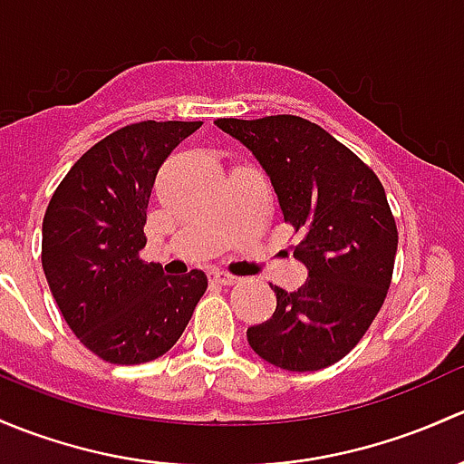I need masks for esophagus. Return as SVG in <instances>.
<instances>
[{"label":"esophagus","instance_id":"34e87169","mask_svg":"<svg viewBox=\"0 0 464 464\" xmlns=\"http://www.w3.org/2000/svg\"><path fill=\"white\" fill-rule=\"evenodd\" d=\"M209 279H212L214 284L232 285V284H237L238 276H234V275H230V272H223V270H212L209 272Z\"/></svg>","mask_w":464,"mask_h":464}]
</instances>
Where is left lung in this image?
<instances>
[{
	"label": "left lung",
	"mask_w": 464,
	"mask_h": 464,
	"mask_svg": "<svg viewBox=\"0 0 464 464\" xmlns=\"http://www.w3.org/2000/svg\"><path fill=\"white\" fill-rule=\"evenodd\" d=\"M214 125L270 176L284 221L302 234L295 259L308 270L295 293L275 285V313L247 328V342L276 369H326L364 337L391 285L398 227L384 188L348 147L299 116Z\"/></svg>",
	"instance_id": "obj_1"
}]
</instances>
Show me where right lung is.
Wrapping results in <instances>:
<instances>
[{"label": "right lung", "mask_w": 464, "mask_h": 464, "mask_svg": "<svg viewBox=\"0 0 464 464\" xmlns=\"http://www.w3.org/2000/svg\"><path fill=\"white\" fill-rule=\"evenodd\" d=\"M200 122L145 121L109 133L57 185L42 223V267L75 337L111 364L165 355L208 288L203 270L147 264V205L167 156Z\"/></svg>", "instance_id": "right-lung-1"}]
</instances>
